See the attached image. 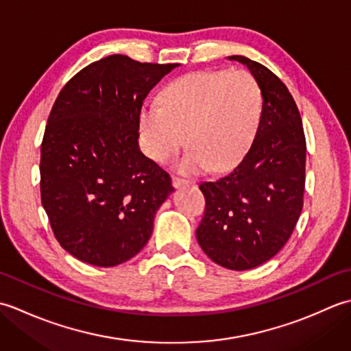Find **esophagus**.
<instances>
[{"mask_svg": "<svg viewBox=\"0 0 351 351\" xmlns=\"http://www.w3.org/2000/svg\"><path fill=\"white\" fill-rule=\"evenodd\" d=\"M171 182H173V187H175V189L189 187V185H191V182H190V181H187V180H182V178H178V176H173V178H171Z\"/></svg>", "mask_w": 351, "mask_h": 351, "instance_id": "esophagus-1", "label": "esophagus"}]
</instances>
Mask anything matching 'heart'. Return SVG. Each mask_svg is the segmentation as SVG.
Returning a JSON list of instances; mask_svg holds the SVG:
<instances>
[{
    "label": "heart",
    "instance_id": "heart-1",
    "mask_svg": "<svg viewBox=\"0 0 351 351\" xmlns=\"http://www.w3.org/2000/svg\"><path fill=\"white\" fill-rule=\"evenodd\" d=\"M160 106H145L138 125L145 151L164 162L185 143L189 151L175 161L184 175L206 169L226 170L240 162L255 140L264 98L247 71H200L171 81Z\"/></svg>",
    "mask_w": 351,
    "mask_h": 351
}]
</instances>
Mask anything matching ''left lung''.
<instances>
[{
	"label": "left lung",
	"mask_w": 351,
	"mask_h": 351,
	"mask_svg": "<svg viewBox=\"0 0 351 351\" xmlns=\"http://www.w3.org/2000/svg\"><path fill=\"white\" fill-rule=\"evenodd\" d=\"M228 58L258 80L263 119L243 161L220 180L199 185L206 205L196 238L215 264L243 271L271 259L293 234L303 208L306 140L287 86L247 57Z\"/></svg>",
	"instance_id": "8db88e82"
}]
</instances>
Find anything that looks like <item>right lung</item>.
<instances>
[{"mask_svg": "<svg viewBox=\"0 0 351 351\" xmlns=\"http://www.w3.org/2000/svg\"><path fill=\"white\" fill-rule=\"evenodd\" d=\"M180 64L114 54L72 77L52 106L40 147V197L52 232L72 256L114 267L152 235L173 191L167 171L141 154V106Z\"/></svg>", "mask_w": 351, "mask_h": 351, "instance_id": "add662e5", "label": "right lung"}]
</instances>
